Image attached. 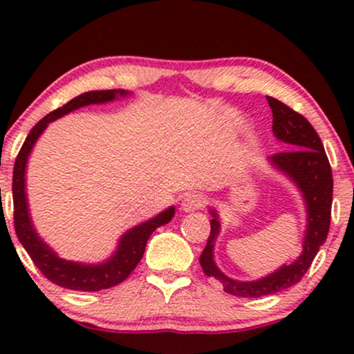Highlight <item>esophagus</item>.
<instances>
[{"label":"esophagus","instance_id":"1","mask_svg":"<svg viewBox=\"0 0 354 354\" xmlns=\"http://www.w3.org/2000/svg\"><path fill=\"white\" fill-rule=\"evenodd\" d=\"M206 205V200L201 196V194H188L181 203L183 211H194L201 209L203 206Z\"/></svg>","mask_w":354,"mask_h":354}]
</instances>
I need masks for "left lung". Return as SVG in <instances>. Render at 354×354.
Returning <instances> with one entry per match:
<instances>
[{"mask_svg": "<svg viewBox=\"0 0 354 354\" xmlns=\"http://www.w3.org/2000/svg\"><path fill=\"white\" fill-rule=\"evenodd\" d=\"M266 100L273 113L274 136L290 148L270 156V163L288 174L301 189L308 208V228L303 253L296 261L284 265L258 281H234L223 274L213 261V246L219 233V221L216 211L211 209V231L208 243L200 256V265L206 276H213L223 284L226 293L243 298L274 295L301 281L315 256L318 254L319 246L326 241L331 223L333 173L321 138L303 115L271 96H266Z\"/></svg>", "mask_w": 354, "mask_h": 354, "instance_id": "8db88e82", "label": "left lung"}]
</instances>
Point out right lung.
<instances>
[{
    "instance_id": "obj_1",
    "label": "right lung",
    "mask_w": 354,
    "mask_h": 354,
    "mask_svg": "<svg viewBox=\"0 0 354 354\" xmlns=\"http://www.w3.org/2000/svg\"><path fill=\"white\" fill-rule=\"evenodd\" d=\"M126 95L128 93L124 89H103V91H88L76 96V98L68 101L66 104L44 116L41 121H38L26 140H24L21 149L16 156L13 168L16 236H18L19 243L28 251L30 258L33 259L36 268L41 271L43 276H46L51 283L58 284L61 288H68V290L75 291H100L123 283L143 258L146 241L151 236L153 231L160 228L161 225L171 221V218L174 216V206H171V208L158 214L156 218L141 223L140 226H135L128 233H124L120 239L116 253L108 261L101 263V265H81V263L66 261V259L58 258L55 251L50 250L46 243H43L41 238L38 236L30 219V214H28L26 193H24V171H26V161L31 148H33L39 135L44 131V128L51 121H55L56 118L68 115L73 109L88 106V104L106 103V101L115 100L116 96Z\"/></svg>"
}]
</instances>
